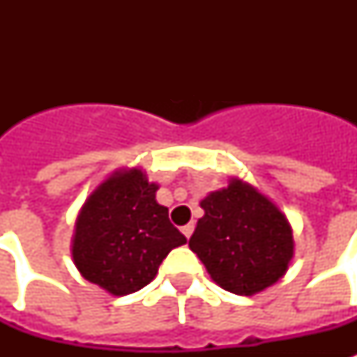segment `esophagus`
I'll list each match as a JSON object with an SVG mask.
<instances>
[{"mask_svg": "<svg viewBox=\"0 0 357 357\" xmlns=\"http://www.w3.org/2000/svg\"><path fill=\"white\" fill-rule=\"evenodd\" d=\"M181 231H183L185 237L189 238L190 235H192V231H195V224H187V226H183V228H181Z\"/></svg>", "mask_w": 357, "mask_h": 357, "instance_id": "esophagus-1", "label": "esophagus"}]
</instances>
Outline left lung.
Instances as JSON below:
<instances>
[{"instance_id":"1","label":"left lung","mask_w":357,"mask_h":357,"mask_svg":"<svg viewBox=\"0 0 357 357\" xmlns=\"http://www.w3.org/2000/svg\"><path fill=\"white\" fill-rule=\"evenodd\" d=\"M200 206L206 213L189 246L217 285L252 296L287 272L294 254L291 224L255 187L234 178Z\"/></svg>"}]
</instances>
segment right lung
I'll list each match as a JSON object with an SVG mask.
<instances>
[{"label":"right lung","mask_w":357,"mask_h":357,"mask_svg":"<svg viewBox=\"0 0 357 357\" xmlns=\"http://www.w3.org/2000/svg\"><path fill=\"white\" fill-rule=\"evenodd\" d=\"M140 168L116 170L92 192L75 220L72 257L81 276L114 296L155 278L168 252L187 243L155 200Z\"/></svg>","instance_id":"add662e5"}]
</instances>
